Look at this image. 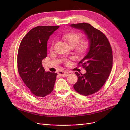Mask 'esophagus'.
<instances>
[{"label": "esophagus", "mask_w": 130, "mask_h": 130, "mask_svg": "<svg viewBox=\"0 0 130 130\" xmlns=\"http://www.w3.org/2000/svg\"><path fill=\"white\" fill-rule=\"evenodd\" d=\"M58 74L60 75V76H64V77H66L67 76L69 75L70 74V73L64 71H60L58 72Z\"/></svg>", "instance_id": "34e87169"}]
</instances>
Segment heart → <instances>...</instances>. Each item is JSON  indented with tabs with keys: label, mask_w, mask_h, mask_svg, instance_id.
Masks as SVG:
<instances>
[{
	"label": "heart",
	"mask_w": 130,
	"mask_h": 130,
	"mask_svg": "<svg viewBox=\"0 0 130 130\" xmlns=\"http://www.w3.org/2000/svg\"><path fill=\"white\" fill-rule=\"evenodd\" d=\"M63 38L71 47H76L80 42L82 40V35L76 32H70L66 34L63 35ZM54 45V41L52 40L51 45V48L53 49ZM88 48H89V44L87 42H83L81 43L77 47V51L80 54H85L87 52ZM65 63L67 64L69 61L65 60Z\"/></svg>",
	"instance_id": "obj_1"
}]
</instances>
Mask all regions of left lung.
Listing matches in <instances>:
<instances>
[{
    "label": "left lung",
    "mask_w": 130,
    "mask_h": 130,
    "mask_svg": "<svg viewBox=\"0 0 130 130\" xmlns=\"http://www.w3.org/2000/svg\"><path fill=\"white\" fill-rule=\"evenodd\" d=\"M70 26L83 30L89 42L88 52L78 63L86 72L75 73L78 80L73 86L77 93L88 96L99 91L110 75L113 65L112 47L104 34L90 24L82 23Z\"/></svg>",
    "instance_id": "1"
}]
</instances>
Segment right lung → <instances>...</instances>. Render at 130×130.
Masks as SVG:
<instances>
[{"label": "right lung", "mask_w": 130, "mask_h": 130, "mask_svg": "<svg viewBox=\"0 0 130 130\" xmlns=\"http://www.w3.org/2000/svg\"><path fill=\"white\" fill-rule=\"evenodd\" d=\"M59 26H40L31 29L23 38L17 54L19 75L35 96L45 97L53 90L57 74L45 71L42 61L47 55L50 36Z\"/></svg>", "instance_id": "add662e5"}]
</instances>
